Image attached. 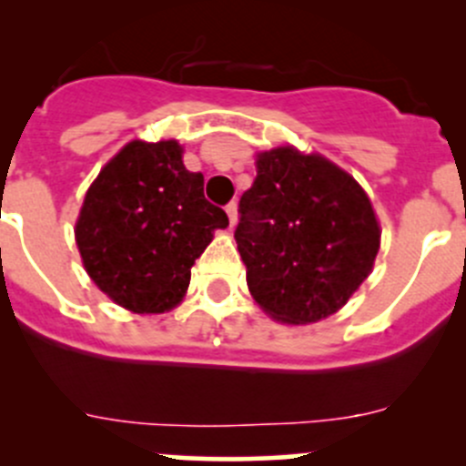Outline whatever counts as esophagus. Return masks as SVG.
I'll list each match as a JSON object with an SVG mask.
<instances>
[{"label": "esophagus", "instance_id": "esophagus-1", "mask_svg": "<svg viewBox=\"0 0 466 466\" xmlns=\"http://www.w3.org/2000/svg\"><path fill=\"white\" fill-rule=\"evenodd\" d=\"M225 211H228V216H229V225H237V220H238V207H237V203H229L228 207H225Z\"/></svg>", "mask_w": 466, "mask_h": 466}]
</instances>
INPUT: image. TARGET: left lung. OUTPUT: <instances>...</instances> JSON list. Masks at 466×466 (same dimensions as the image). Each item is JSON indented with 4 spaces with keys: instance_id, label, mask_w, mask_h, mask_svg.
I'll return each mask as SVG.
<instances>
[{
    "instance_id": "8db88e82",
    "label": "left lung",
    "mask_w": 466,
    "mask_h": 466,
    "mask_svg": "<svg viewBox=\"0 0 466 466\" xmlns=\"http://www.w3.org/2000/svg\"><path fill=\"white\" fill-rule=\"evenodd\" d=\"M237 238L257 307L304 327L340 311L372 272L380 223L354 176L295 146L259 150Z\"/></svg>"
}]
</instances>
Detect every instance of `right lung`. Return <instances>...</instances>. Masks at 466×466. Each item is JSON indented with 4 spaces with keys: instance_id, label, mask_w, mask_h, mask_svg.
I'll list each match as a JSON object with an SVG mask.
<instances>
[{
    "instance_id": "add662e5",
    "label": "right lung",
    "mask_w": 466,
    "mask_h": 466,
    "mask_svg": "<svg viewBox=\"0 0 466 466\" xmlns=\"http://www.w3.org/2000/svg\"><path fill=\"white\" fill-rule=\"evenodd\" d=\"M177 139H133L89 185L76 237L89 279L126 311L157 316L187 295L191 266L229 225L187 171Z\"/></svg>"
}]
</instances>
